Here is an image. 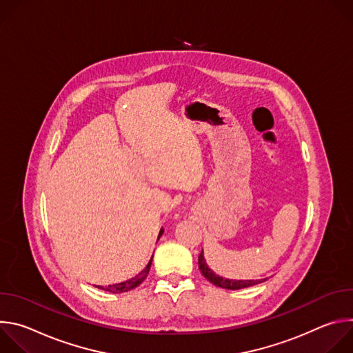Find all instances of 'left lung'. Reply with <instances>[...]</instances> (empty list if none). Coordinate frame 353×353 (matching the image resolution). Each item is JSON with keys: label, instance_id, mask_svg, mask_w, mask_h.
<instances>
[{"label": "left lung", "instance_id": "obj_1", "mask_svg": "<svg viewBox=\"0 0 353 353\" xmlns=\"http://www.w3.org/2000/svg\"><path fill=\"white\" fill-rule=\"evenodd\" d=\"M198 267H199V271L203 272V275L210 281L212 282L214 285L219 286V288H223V289H243V288H248V286H253L256 283H260L263 282L261 279L259 281H233V279H225L219 275H216L212 270L208 268L207 263H205V259H204V253L201 251V254L198 256ZM265 281V279H264Z\"/></svg>", "mask_w": 353, "mask_h": 353}]
</instances>
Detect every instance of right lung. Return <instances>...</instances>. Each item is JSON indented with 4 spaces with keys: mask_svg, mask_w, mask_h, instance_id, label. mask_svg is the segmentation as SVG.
Returning a JSON list of instances; mask_svg holds the SVG:
<instances>
[{
    "mask_svg": "<svg viewBox=\"0 0 353 353\" xmlns=\"http://www.w3.org/2000/svg\"><path fill=\"white\" fill-rule=\"evenodd\" d=\"M162 233H163V230L159 232V237L162 236ZM159 237H158V239H159ZM152 257H154V256H152ZM150 265H152V259H150V261L148 263V265L145 267V270L141 271L137 276H134V278H131V279H128V281H125V282H121V283L109 285V286H106V288H103V286H97V288H99V289H103V290H106V292H112V293L128 292V290H131V289L139 286V285L146 279V276H148V274H149V270H150Z\"/></svg>",
    "mask_w": 353,
    "mask_h": 353,
    "instance_id": "add662e5",
    "label": "right lung"
}]
</instances>
